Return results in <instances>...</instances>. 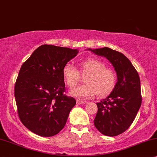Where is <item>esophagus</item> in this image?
Listing matches in <instances>:
<instances>
[{"mask_svg":"<svg viewBox=\"0 0 157 157\" xmlns=\"http://www.w3.org/2000/svg\"><path fill=\"white\" fill-rule=\"evenodd\" d=\"M84 103H87L86 101H84V100H77V104H84Z\"/></svg>","mask_w":157,"mask_h":157,"instance_id":"34e87169","label":"esophagus"}]
</instances>
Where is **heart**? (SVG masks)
<instances>
[{
	"label": "heart",
	"instance_id": "1",
	"mask_svg": "<svg viewBox=\"0 0 157 157\" xmlns=\"http://www.w3.org/2000/svg\"><path fill=\"white\" fill-rule=\"evenodd\" d=\"M80 72L73 64L67 63L62 69L64 80L70 88L80 81V73L86 75V83L72 90V95L80 98H90L97 94L99 96H105L113 90L118 76L113 70L107 67L103 61L95 58L87 59L80 62Z\"/></svg>",
	"mask_w": 157,
	"mask_h": 157
}]
</instances>
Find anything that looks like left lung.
<instances>
[{
	"instance_id": "obj_1",
	"label": "left lung",
	"mask_w": 157,
	"mask_h": 157,
	"mask_svg": "<svg viewBox=\"0 0 157 157\" xmlns=\"http://www.w3.org/2000/svg\"><path fill=\"white\" fill-rule=\"evenodd\" d=\"M89 50L107 58L118 76L112 93L97 103L98 113L94 119V125L100 133L116 136L130 127L141 105L139 75L130 60L121 52L108 47Z\"/></svg>"
}]
</instances>
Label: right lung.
Segmentation results:
<instances>
[{"mask_svg": "<svg viewBox=\"0 0 157 157\" xmlns=\"http://www.w3.org/2000/svg\"><path fill=\"white\" fill-rule=\"evenodd\" d=\"M77 53V49L44 44L23 63L14 95L18 117L31 132L52 136L65 126L76 100L64 94L62 69Z\"/></svg>", "mask_w": 157, "mask_h": 157, "instance_id": "obj_1", "label": "right lung"}]
</instances>
